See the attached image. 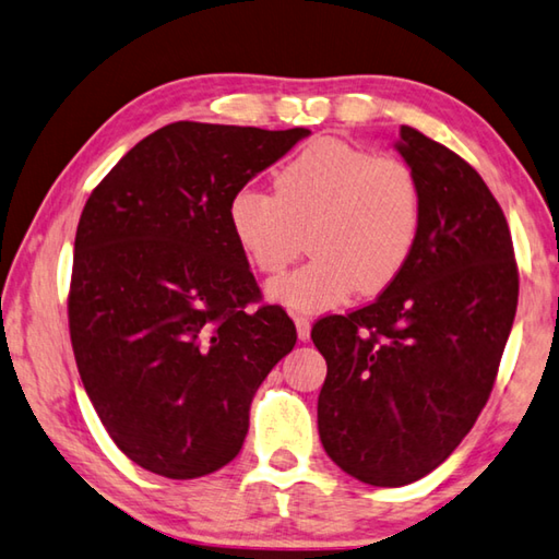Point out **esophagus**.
Wrapping results in <instances>:
<instances>
[{"instance_id": "esophagus-1", "label": "esophagus", "mask_w": 559, "mask_h": 559, "mask_svg": "<svg viewBox=\"0 0 559 559\" xmlns=\"http://www.w3.org/2000/svg\"><path fill=\"white\" fill-rule=\"evenodd\" d=\"M310 318L308 314H296V328H298V337L306 342L310 337Z\"/></svg>"}]
</instances>
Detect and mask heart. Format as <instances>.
Returning <instances> with one entry per match:
<instances>
[{
	"instance_id": "obj_1",
	"label": "heart",
	"mask_w": 559,
	"mask_h": 559,
	"mask_svg": "<svg viewBox=\"0 0 559 559\" xmlns=\"http://www.w3.org/2000/svg\"><path fill=\"white\" fill-rule=\"evenodd\" d=\"M239 249L263 276L281 273L308 231L314 257L269 286L290 310L334 308L354 290L381 293L420 241L425 195L411 164L320 139L276 174V192L239 188L227 207Z\"/></svg>"
}]
</instances>
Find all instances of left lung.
Returning <instances> with one entry per match:
<instances>
[{"instance_id":"8db88e82","label":"left lung","mask_w":559,"mask_h":559,"mask_svg":"<svg viewBox=\"0 0 559 559\" xmlns=\"http://www.w3.org/2000/svg\"><path fill=\"white\" fill-rule=\"evenodd\" d=\"M395 148L423 186L418 247L377 300L310 332L328 361L322 448L371 486L418 481L454 452L489 401L519 306L511 229L481 176L413 127Z\"/></svg>"}]
</instances>
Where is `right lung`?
I'll use <instances>...</instances> for the list:
<instances>
[{
    "instance_id": "add662e5",
    "label": "right lung",
    "mask_w": 559,
    "mask_h": 559,
    "mask_svg": "<svg viewBox=\"0 0 559 559\" xmlns=\"http://www.w3.org/2000/svg\"><path fill=\"white\" fill-rule=\"evenodd\" d=\"M310 131L176 121L141 139L78 222L68 328L109 438L168 479L239 454L249 405L296 347L231 235L239 188Z\"/></svg>"
}]
</instances>
